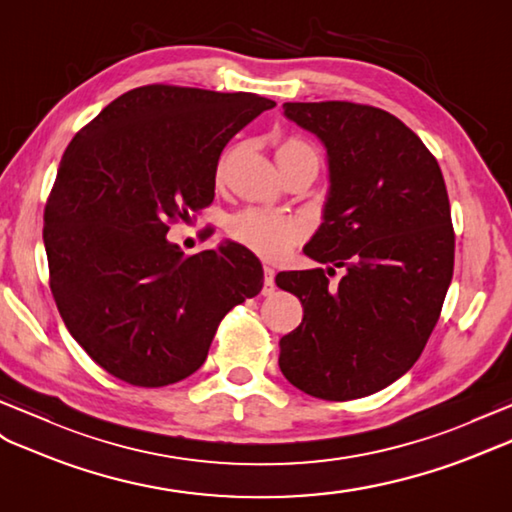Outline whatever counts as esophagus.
I'll use <instances>...</instances> for the list:
<instances>
[{
  "label": "esophagus",
  "mask_w": 512,
  "mask_h": 512,
  "mask_svg": "<svg viewBox=\"0 0 512 512\" xmlns=\"http://www.w3.org/2000/svg\"><path fill=\"white\" fill-rule=\"evenodd\" d=\"M276 271H273L269 265H265V284H263V295H271L276 291Z\"/></svg>",
  "instance_id": "34e87169"
}]
</instances>
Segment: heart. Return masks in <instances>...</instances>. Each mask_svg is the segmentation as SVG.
<instances>
[{"label": "heart", "mask_w": 512, "mask_h": 512, "mask_svg": "<svg viewBox=\"0 0 512 512\" xmlns=\"http://www.w3.org/2000/svg\"><path fill=\"white\" fill-rule=\"evenodd\" d=\"M278 165L286 167L291 162L297 160H317L319 156L315 152V147L306 143L304 139H297V136H291V139H284L278 149ZM228 158L221 160V169L219 176L223 173V167H226ZM226 230L230 234V239L236 241L239 245L252 249L258 256H263L267 260H278L282 258L293 245L304 239L306 226L299 219L278 213V210H269V208H243L239 213H234L228 223Z\"/></svg>", "instance_id": "1"}]
</instances>
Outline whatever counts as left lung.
<instances>
[{"label": "left lung", "instance_id": "8db88e82", "mask_svg": "<svg viewBox=\"0 0 512 512\" xmlns=\"http://www.w3.org/2000/svg\"><path fill=\"white\" fill-rule=\"evenodd\" d=\"M284 117L328 152L323 223L304 247L328 269L282 271L304 319L280 339V369L332 402L389 386L417 363L454 273V228L439 162L391 112L286 102ZM334 268L344 278L332 287Z\"/></svg>", "mask_w": 512, "mask_h": 512}]
</instances>
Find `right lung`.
<instances>
[{"mask_svg": "<svg viewBox=\"0 0 512 512\" xmlns=\"http://www.w3.org/2000/svg\"><path fill=\"white\" fill-rule=\"evenodd\" d=\"M273 106L254 93L139 86L65 149L43 217L49 286L110 376L147 389L189 378L219 321L263 289L247 247L186 256L167 232L213 202L223 147Z\"/></svg>", "mask_w": 512, "mask_h": 512, "instance_id": "add662e5", "label": "right lung"}]
</instances>
